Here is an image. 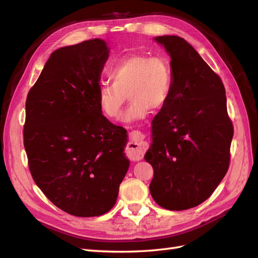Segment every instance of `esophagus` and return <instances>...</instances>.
<instances>
[{"mask_svg":"<svg viewBox=\"0 0 258 258\" xmlns=\"http://www.w3.org/2000/svg\"><path fill=\"white\" fill-rule=\"evenodd\" d=\"M128 152L134 159L142 158L145 146H144V136L142 132L138 130H132L129 134V142L127 144Z\"/></svg>","mask_w":258,"mask_h":258,"instance_id":"esophagus-1","label":"esophagus"}]
</instances>
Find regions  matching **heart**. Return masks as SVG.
Listing matches in <instances>:
<instances>
[{"label": "heart", "instance_id": "obj_1", "mask_svg": "<svg viewBox=\"0 0 258 258\" xmlns=\"http://www.w3.org/2000/svg\"><path fill=\"white\" fill-rule=\"evenodd\" d=\"M107 76L111 83L98 89L99 106L106 117L116 119L128 95L131 103L122 116L126 122L143 119L151 108L165 106L173 89L172 67L163 56L128 54L110 68Z\"/></svg>", "mask_w": 258, "mask_h": 258}]
</instances>
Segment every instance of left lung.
I'll list each match as a JSON object with an SVG mask.
<instances>
[{
    "mask_svg": "<svg viewBox=\"0 0 258 258\" xmlns=\"http://www.w3.org/2000/svg\"><path fill=\"white\" fill-rule=\"evenodd\" d=\"M155 41L171 57L173 89L153 120L144 158L154 169L156 204L182 211L207 200L227 173L233 127L221 77L192 46L175 35Z\"/></svg>",
    "mask_w": 258,
    "mask_h": 258,
    "instance_id": "8db88e82",
    "label": "left lung"
}]
</instances>
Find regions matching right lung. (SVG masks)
Masks as SVG:
<instances>
[{"label":"right lung","instance_id":"add662e5","mask_svg":"<svg viewBox=\"0 0 258 258\" xmlns=\"http://www.w3.org/2000/svg\"><path fill=\"white\" fill-rule=\"evenodd\" d=\"M108 52L100 38L54 50L26 102L23 144L31 175L54 206L79 217L108 212L129 168L127 131L98 103Z\"/></svg>","mask_w":258,"mask_h":258}]
</instances>
